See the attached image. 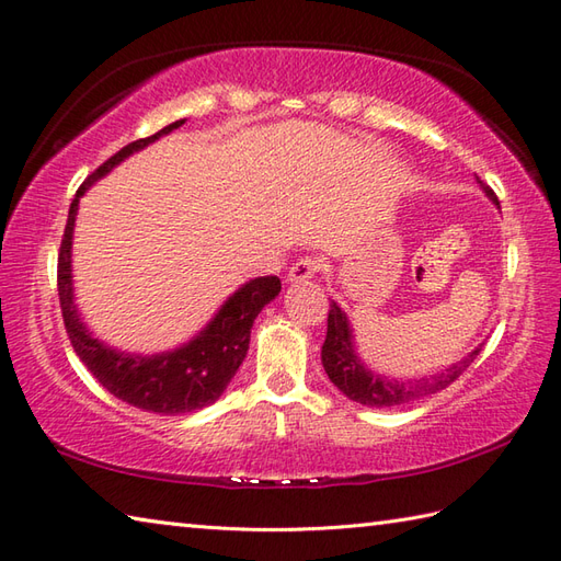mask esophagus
I'll return each instance as SVG.
<instances>
[{"mask_svg": "<svg viewBox=\"0 0 561 561\" xmlns=\"http://www.w3.org/2000/svg\"><path fill=\"white\" fill-rule=\"evenodd\" d=\"M318 270H320V262H318V260H313V257H301L299 262H294V265L289 267L287 282H289V284H304V282H308V279H313Z\"/></svg>", "mask_w": 561, "mask_h": 561, "instance_id": "34e87169", "label": "esophagus"}]
</instances>
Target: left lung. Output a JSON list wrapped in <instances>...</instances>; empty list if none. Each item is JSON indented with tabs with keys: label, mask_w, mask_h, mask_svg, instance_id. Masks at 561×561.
Here are the masks:
<instances>
[{
	"label": "left lung",
	"mask_w": 561,
	"mask_h": 561,
	"mask_svg": "<svg viewBox=\"0 0 561 561\" xmlns=\"http://www.w3.org/2000/svg\"><path fill=\"white\" fill-rule=\"evenodd\" d=\"M478 183L482 187V193L492 199V205L499 207V199L494 195V190L482 183L478 178ZM482 344H478L472 352L462 356L460 362L450 364L446 371H438L434 376H424V378H390L383 374H376L366 366V362L356 352V342H354V330L347 313L342 311L337 301H330V313H328V335L323 342V350H320V362H323V368L332 383L337 386L344 398H350L359 404H366V408H398V404L412 402L432 396L436 390H444L450 386L465 368H468L474 356L480 354Z\"/></svg>",
	"instance_id": "obj_1"
}]
</instances>
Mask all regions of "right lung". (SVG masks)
Segmentation results:
<instances>
[{"instance_id": "right-lung-1", "label": "right lung", "mask_w": 561, "mask_h": 561, "mask_svg": "<svg viewBox=\"0 0 561 561\" xmlns=\"http://www.w3.org/2000/svg\"><path fill=\"white\" fill-rule=\"evenodd\" d=\"M183 125L185 117L159 129L157 135L123 147L96 173L81 183L75 199H71L57 260L59 306H62L67 335L79 359L117 400L157 414L197 412L217 402L224 396L226 386L231 383L238 366L245 359L250 328H253L257 313L270 301L277 299L282 291V282L277 277L248 279L217 308V313L209 318L205 328L197 330L193 337L178 344V347L157 354H135L111 347L83 323L75 294V274H71V245H75L79 199L89 193L91 185H96L101 178L117 169L125 159Z\"/></svg>"}]
</instances>
